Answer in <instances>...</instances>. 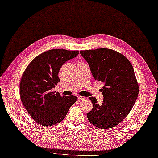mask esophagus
<instances>
[{
	"label": "esophagus",
	"mask_w": 158,
	"mask_h": 158,
	"mask_svg": "<svg viewBox=\"0 0 158 158\" xmlns=\"http://www.w3.org/2000/svg\"><path fill=\"white\" fill-rule=\"evenodd\" d=\"M77 99L79 100H84L85 99V97L83 96H77Z\"/></svg>",
	"instance_id": "34e87169"
}]
</instances>
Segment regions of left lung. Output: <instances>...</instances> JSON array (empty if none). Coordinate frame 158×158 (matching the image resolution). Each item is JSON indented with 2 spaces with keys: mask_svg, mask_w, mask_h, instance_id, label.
I'll use <instances>...</instances> for the list:
<instances>
[{
  "mask_svg": "<svg viewBox=\"0 0 158 158\" xmlns=\"http://www.w3.org/2000/svg\"><path fill=\"white\" fill-rule=\"evenodd\" d=\"M89 64L95 80L104 83L102 105L96 98H89L93 108L87 113L91 124L101 129L118 125L129 114L139 94V85L130 62L112 49L101 48L81 51Z\"/></svg>",
  "mask_w": 158,
  "mask_h": 158,
  "instance_id": "obj_1",
  "label": "left lung"
}]
</instances>
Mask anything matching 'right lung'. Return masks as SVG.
I'll return each instance as SVG.
<instances>
[{
	"label": "right lung",
	"instance_id": "obj_1",
	"mask_svg": "<svg viewBox=\"0 0 158 158\" xmlns=\"http://www.w3.org/2000/svg\"><path fill=\"white\" fill-rule=\"evenodd\" d=\"M78 55V51L51 49L37 56L27 67L20 82V97L38 124L51 126L59 123L77 100L75 96H61L52 89L60 82L58 73L62 66Z\"/></svg>",
	"mask_w": 158,
	"mask_h": 158
}]
</instances>
